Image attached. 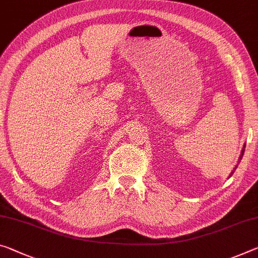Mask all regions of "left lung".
<instances>
[{
	"label": "left lung",
	"instance_id": "obj_1",
	"mask_svg": "<svg viewBox=\"0 0 258 258\" xmlns=\"http://www.w3.org/2000/svg\"><path fill=\"white\" fill-rule=\"evenodd\" d=\"M246 147V146H244ZM244 147H243V149H242V153H241V156H240V159H241V157H242V155H243V153H244Z\"/></svg>",
	"mask_w": 258,
	"mask_h": 258
}]
</instances>
